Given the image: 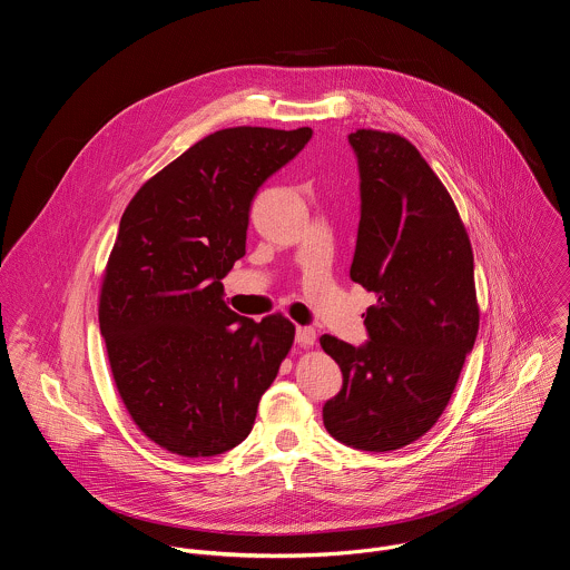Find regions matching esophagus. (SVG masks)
<instances>
[{
  "label": "esophagus",
  "mask_w": 570,
  "mask_h": 570,
  "mask_svg": "<svg viewBox=\"0 0 570 570\" xmlns=\"http://www.w3.org/2000/svg\"><path fill=\"white\" fill-rule=\"evenodd\" d=\"M315 341H317V334H315L313 327H297V332H295V343H297L299 347H311V345H315Z\"/></svg>",
  "instance_id": "esophagus-1"
}]
</instances>
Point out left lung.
I'll list each match as a JSON object with an SVG mask.
<instances>
[{"label":"left lung","mask_w":570,"mask_h":570,"mask_svg":"<svg viewBox=\"0 0 570 570\" xmlns=\"http://www.w3.org/2000/svg\"><path fill=\"white\" fill-rule=\"evenodd\" d=\"M361 223L350 277L376 293L363 347L320 338L343 372L324 429L361 451H394L429 433L473 350L480 308L458 207L422 153L396 132L350 135Z\"/></svg>","instance_id":"obj_1"}]
</instances>
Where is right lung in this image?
I'll list each match as a JSON object with an SVG mask.
<instances>
[{
	"label": "right lung",
	"instance_id": "obj_1",
	"mask_svg": "<svg viewBox=\"0 0 570 570\" xmlns=\"http://www.w3.org/2000/svg\"><path fill=\"white\" fill-rule=\"evenodd\" d=\"M311 128L216 130L128 203L101 279L99 324L117 392L137 429L183 458L234 449L293 347L282 313H234L220 279L246 255L257 189Z\"/></svg>",
	"mask_w": 570,
	"mask_h": 570
}]
</instances>
